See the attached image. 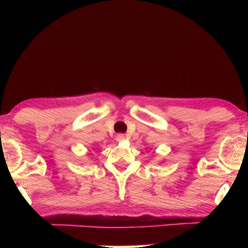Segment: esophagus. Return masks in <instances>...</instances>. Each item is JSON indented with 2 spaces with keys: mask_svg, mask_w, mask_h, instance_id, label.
Segmentation results:
<instances>
[{
  "mask_svg": "<svg viewBox=\"0 0 248 248\" xmlns=\"http://www.w3.org/2000/svg\"><path fill=\"white\" fill-rule=\"evenodd\" d=\"M116 140L118 141V142L124 141V134H123V133H119V134H117V137H116Z\"/></svg>",
  "mask_w": 248,
  "mask_h": 248,
  "instance_id": "obj_1",
  "label": "esophagus"
}]
</instances>
